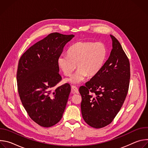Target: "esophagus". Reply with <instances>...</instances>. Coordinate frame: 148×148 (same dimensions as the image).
<instances>
[{
  "mask_svg": "<svg viewBox=\"0 0 148 148\" xmlns=\"http://www.w3.org/2000/svg\"><path fill=\"white\" fill-rule=\"evenodd\" d=\"M71 90H72L75 93H76V94H79V91H78V88H77V87L73 86L71 87Z\"/></svg>",
  "mask_w": 148,
  "mask_h": 148,
  "instance_id": "1",
  "label": "esophagus"
}]
</instances>
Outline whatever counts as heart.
Instances as JSON below:
<instances>
[{
  "mask_svg": "<svg viewBox=\"0 0 148 148\" xmlns=\"http://www.w3.org/2000/svg\"><path fill=\"white\" fill-rule=\"evenodd\" d=\"M108 56L107 46L102 42L94 43L80 41L70 47L67 54L57 58V65L65 75H70L78 67L75 73L66 82L78 84L88 76L93 77L102 70Z\"/></svg>",
  "mask_w": 148,
  "mask_h": 148,
  "instance_id": "heart-1",
  "label": "heart"
}]
</instances>
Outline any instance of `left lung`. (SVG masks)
I'll return each mask as SVG.
<instances>
[{
  "instance_id": "8db88e82",
  "label": "left lung",
  "mask_w": 148,
  "mask_h": 148,
  "mask_svg": "<svg viewBox=\"0 0 148 148\" xmlns=\"http://www.w3.org/2000/svg\"><path fill=\"white\" fill-rule=\"evenodd\" d=\"M110 36L112 49L108 59L100 72L79 89L82 118L95 128L111 123L122 106L130 85L129 60L118 40Z\"/></svg>"
}]
</instances>
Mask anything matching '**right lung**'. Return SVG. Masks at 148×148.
I'll list each match as a JSON object with an SVG mask.
<instances>
[{
  "instance_id": "right-lung-1",
  "label": "right lung",
  "mask_w": 148,
  "mask_h": 148,
  "mask_svg": "<svg viewBox=\"0 0 148 148\" xmlns=\"http://www.w3.org/2000/svg\"><path fill=\"white\" fill-rule=\"evenodd\" d=\"M74 35L53 33L37 42L20 57L17 83L19 97L31 119L43 127L57 123L71 91L67 83L54 87L61 79L57 58Z\"/></svg>"
}]
</instances>
